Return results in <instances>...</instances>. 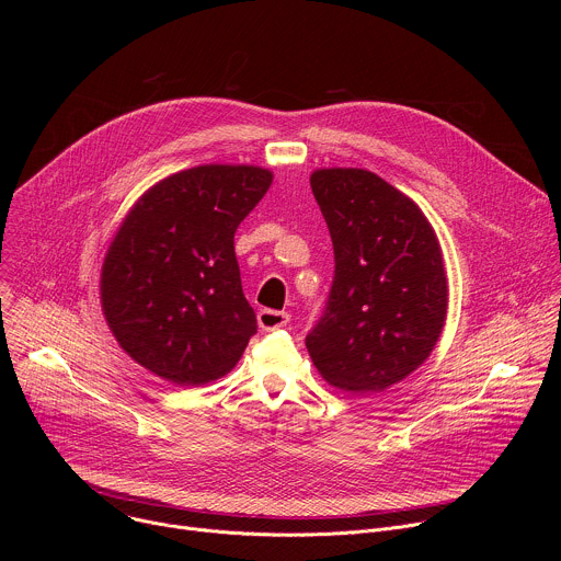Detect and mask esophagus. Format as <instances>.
I'll use <instances>...</instances> for the list:
<instances>
[{"instance_id": "34e87169", "label": "esophagus", "mask_w": 561, "mask_h": 561, "mask_svg": "<svg viewBox=\"0 0 561 561\" xmlns=\"http://www.w3.org/2000/svg\"><path fill=\"white\" fill-rule=\"evenodd\" d=\"M290 322V314L284 310H271L264 308L257 312V324L262 331H273V329H282Z\"/></svg>"}]
</instances>
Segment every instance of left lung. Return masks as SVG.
Masks as SVG:
<instances>
[{"mask_svg":"<svg viewBox=\"0 0 561 561\" xmlns=\"http://www.w3.org/2000/svg\"><path fill=\"white\" fill-rule=\"evenodd\" d=\"M335 251L327 310L306 335L331 386L381 392L433 353L448 308L437 234L420 206L364 169L310 175Z\"/></svg>","mask_w":561,"mask_h":561,"instance_id":"left-lung-1","label":"left lung"}]
</instances>
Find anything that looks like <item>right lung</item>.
Masks as SVG:
<instances>
[{"label": "right lung", "mask_w": 561, "mask_h": 561, "mask_svg": "<svg viewBox=\"0 0 561 561\" xmlns=\"http://www.w3.org/2000/svg\"><path fill=\"white\" fill-rule=\"evenodd\" d=\"M273 173L206 164L148 188L102 266V310L119 346L178 386L224 377L257 333L234 257V230Z\"/></svg>", "instance_id": "1"}]
</instances>
